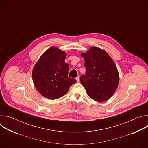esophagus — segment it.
Returning a JSON list of instances; mask_svg holds the SVG:
<instances>
[{
	"label": "esophagus",
	"instance_id": "obj_1",
	"mask_svg": "<svg viewBox=\"0 0 148 148\" xmlns=\"http://www.w3.org/2000/svg\"><path fill=\"white\" fill-rule=\"evenodd\" d=\"M76 80L77 82H79V76H78L77 78H76Z\"/></svg>",
	"mask_w": 148,
	"mask_h": 148
}]
</instances>
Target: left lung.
I'll list each match as a JSON object with an SVG mask.
<instances>
[{"mask_svg": "<svg viewBox=\"0 0 148 148\" xmlns=\"http://www.w3.org/2000/svg\"><path fill=\"white\" fill-rule=\"evenodd\" d=\"M86 71L80 81L92 99L103 102L115 92L119 83V74L115 63L107 52L98 47H91L82 53Z\"/></svg>", "mask_w": 148, "mask_h": 148, "instance_id": "1", "label": "left lung"}]
</instances>
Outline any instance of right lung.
Wrapping results in <instances>:
<instances>
[{
    "label": "right lung",
    "mask_w": 148,
    "mask_h": 148,
    "mask_svg": "<svg viewBox=\"0 0 148 148\" xmlns=\"http://www.w3.org/2000/svg\"><path fill=\"white\" fill-rule=\"evenodd\" d=\"M66 53L52 47L42 55L32 71L37 91L44 97L56 99L66 94L77 81L69 77V65L64 61Z\"/></svg>",
    "instance_id": "add662e5"
}]
</instances>
